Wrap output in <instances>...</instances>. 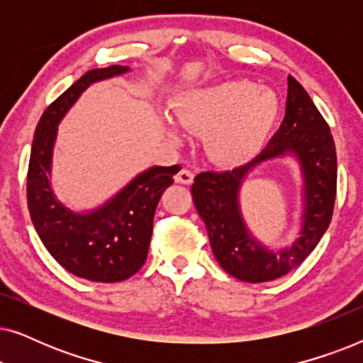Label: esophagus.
<instances>
[{"mask_svg": "<svg viewBox=\"0 0 363 363\" xmlns=\"http://www.w3.org/2000/svg\"><path fill=\"white\" fill-rule=\"evenodd\" d=\"M193 178H195V173L188 170V168H182V170L175 175V182L182 183V185H191Z\"/></svg>", "mask_w": 363, "mask_h": 363, "instance_id": "esophagus-1", "label": "esophagus"}]
</instances>
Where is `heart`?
<instances>
[{"instance_id":"1","label":"heart","mask_w":363,"mask_h":363,"mask_svg":"<svg viewBox=\"0 0 363 363\" xmlns=\"http://www.w3.org/2000/svg\"><path fill=\"white\" fill-rule=\"evenodd\" d=\"M277 97L250 81H230L186 94L178 102V125L208 133L206 148L221 165H238L255 157L277 116ZM172 128V133L175 130Z\"/></svg>"}]
</instances>
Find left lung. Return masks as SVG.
I'll return each instance as SVG.
<instances>
[{
    "label": "left lung",
    "mask_w": 363,
    "mask_h": 363,
    "mask_svg": "<svg viewBox=\"0 0 363 363\" xmlns=\"http://www.w3.org/2000/svg\"><path fill=\"white\" fill-rule=\"evenodd\" d=\"M292 151L305 173V226L301 238L282 252H267L247 233L237 208V191L257 162ZM337 193L335 143L325 118L304 87L287 79L286 117L264 150L246 165L226 172H203L191 185L193 201L205 221L211 250L228 274L246 282L286 276L319 245L332 220Z\"/></svg>",
    "instance_id": "left-lung-1"
}]
</instances>
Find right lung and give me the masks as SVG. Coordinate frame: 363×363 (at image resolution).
<instances>
[{"label":"right lung","instance_id":"1","mask_svg":"<svg viewBox=\"0 0 363 363\" xmlns=\"http://www.w3.org/2000/svg\"><path fill=\"white\" fill-rule=\"evenodd\" d=\"M128 71L123 66L92 69L62 92L39 121L28 167V208L51 256L71 274L94 282L125 281L143 266L153 231V215L180 165L153 167L89 215H77L52 195L48 175L57 123L92 82Z\"/></svg>","mask_w":363,"mask_h":363}]
</instances>
